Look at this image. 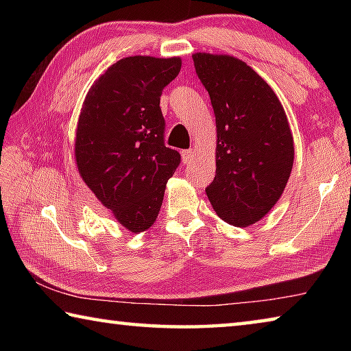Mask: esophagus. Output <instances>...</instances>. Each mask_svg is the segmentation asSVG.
<instances>
[{"label":"esophagus","instance_id":"esophagus-1","mask_svg":"<svg viewBox=\"0 0 351 351\" xmlns=\"http://www.w3.org/2000/svg\"><path fill=\"white\" fill-rule=\"evenodd\" d=\"M181 156H182L184 164L192 162L193 159H195V150H192V148H189V150H182L181 152Z\"/></svg>","mask_w":351,"mask_h":351}]
</instances>
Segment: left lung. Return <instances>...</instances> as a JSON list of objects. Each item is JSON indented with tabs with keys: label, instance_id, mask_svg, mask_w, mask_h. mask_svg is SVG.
I'll list each match as a JSON object with an SVG mask.
<instances>
[{
	"label": "left lung",
	"instance_id": "1",
	"mask_svg": "<svg viewBox=\"0 0 351 351\" xmlns=\"http://www.w3.org/2000/svg\"><path fill=\"white\" fill-rule=\"evenodd\" d=\"M192 57L217 123V171L207 198L226 223L246 228L277 204L293 170L287 112L266 80L240 58Z\"/></svg>",
	"mask_w": 351,
	"mask_h": 351
}]
</instances>
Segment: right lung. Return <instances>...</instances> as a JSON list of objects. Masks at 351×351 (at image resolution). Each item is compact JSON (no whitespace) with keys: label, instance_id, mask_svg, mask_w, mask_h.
I'll use <instances>...</instances> for the list:
<instances>
[{"label":"right lung","instance_id":"right-lung-1","mask_svg":"<svg viewBox=\"0 0 351 351\" xmlns=\"http://www.w3.org/2000/svg\"><path fill=\"white\" fill-rule=\"evenodd\" d=\"M181 58L133 56L105 71L83 100L74 154L79 175L130 232L156 221L167 181L180 165L164 145L159 100Z\"/></svg>","mask_w":351,"mask_h":351}]
</instances>
